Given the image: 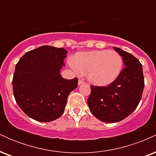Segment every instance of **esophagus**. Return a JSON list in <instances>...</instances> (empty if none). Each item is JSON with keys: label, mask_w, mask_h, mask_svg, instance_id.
Returning <instances> with one entry per match:
<instances>
[{"label": "esophagus", "mask_w": 156, "mask_h": 156, "mask_svg": "<svg viewBox=\"0 0 156 156\" xmlns=\"http://www.w3.org/2000/svg\"><path fill=\"white\" fill-rule=\"evenodd\" d=\"M84 83V80H80L79 79L78 80V85H80V84L83 83Z\"/></svg>", "instance_id": "34e87169"}]
</instances>
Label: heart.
<instances>
[{"instance_id":"b5f03b06","label":"heart","mask_w":156,"mask_h":156,"mask_svg":"<svg viewBox=\"0 0 156 156\" xmlns=\"http://www.w3.org/2000/svg\"><path fill=\"white\" fill-rule=\"evenodd\" d=\"M68 64L77 74L87 73L91 82L104 86L112 83L119 76L122 59L114 51H92L76 53L75 60L68 59Z\"/></svg>"}]
</instances>
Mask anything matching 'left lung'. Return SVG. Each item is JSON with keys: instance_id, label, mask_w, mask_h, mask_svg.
Masks as SVG:
<instances>
[{"instance_id": "8db88e82", "label": "left lung", "mask_w": 156, "mask_h": 156, "mask_svg": "<svg viewBox=\"0 0 156 156\" xmlns=\"http://www.w3.org/2000/svg\"><path fill=\"white\" fill-rule=\"evenodd\" d=\"M122 56L125 67L106 87L91 86L87 103L94 117L104 122H117L136 108L142 96L144 80L142 65L133 55L114 47Z\"/></svg>"}]
</instances>
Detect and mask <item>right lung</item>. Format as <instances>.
Listing matches in <instances>:
<instances>
[{
    "instance_id": "obj_1",
    "label": "right lung",
    "mask_w": 156,
    "mask_h": 156,
    "mask_svg": "<svg viewBox=\"0 0 156 156\" xmlns=\"http://www.w3.org/2000/svg\"><path fill=\"white\" fill-rule=\"evenodd\" d=\"M67 51L41 46L21 57L12 79L15 101L23 112L39 122H51L63 114L69 93L78 87V78L60 75Z\"/></svg>"
}]
</instances>
